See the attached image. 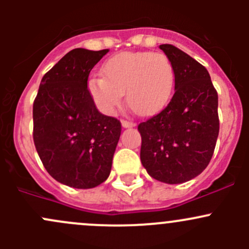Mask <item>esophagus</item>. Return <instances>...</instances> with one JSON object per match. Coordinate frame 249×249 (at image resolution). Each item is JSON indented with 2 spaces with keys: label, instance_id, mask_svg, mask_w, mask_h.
Instances as JSON below:
<instances>
[{
  "label": "esophagus",
  "instance_id": "1",
  "mask_svg": "<svg viewBox=\"0 0 249 249\" xmlns=\"http://www.w3.org/2000/svg\"><path fill=\"white\" fill-rule=\"evenodd\" d=\"M122 125H123V127H132V126H135V123L129 122V120H123Z\"/></svg>",
  "mask_w": 249,
  "mask_h": 249
}]
</instances>
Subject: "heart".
Masks as SVG:
<instances>
[{
  "label": "heart",
  "mask_w": 249,
  "mask_h": 249,
  "mask_svg": "<svg viewBox=\"0 0 249 249\" xmlns=\"http://www.w3.org/2000/svg\"><path fill=\"white\" fill-rule=\"evenodd\" d=\"M104 77H92L88 87L92 101L104 114L112 115L120 107L126 91L129 106L139 114L161 109L171 97L175 70L162 53H122L102 67Z\"/></svg>",
  "instance_id": "b5f03b06"
}]
</instances>
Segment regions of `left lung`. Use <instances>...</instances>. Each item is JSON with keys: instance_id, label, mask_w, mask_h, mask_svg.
Here are the masks:
<instances>
[{"instance_id": "left-lung-1", "label": "left lung", "mask_w": 249, "mask_h": 249, "mask_svg": "<svg viewBox=\"0 0 249 249\" xmlns=\"http://www.w3.org/2000/svg\"><path fill=\"white\" fill-rule=\"evenodd\" d=\"M160 49L175 70V94L160 113L139 125L141 161L150 177L178 184L196 177L212 159L219 134L218 94L200 62L172 44Z\"/></svg>"}]
</instances>
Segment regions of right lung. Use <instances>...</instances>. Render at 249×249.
<instances>
[{
	"label": "right lung",
	"mask_w": 249,
	"mask_h": 249,
	"mask_svg": "<svg viewBox=\"0 0 249 249\" xmlns=\"http://www.w3.org/2000/svg\"><path fill=\"white\" fill-rule=\"evenodd\" d=\"M108 49L76 48L49 70L34 101V142L46 170L77 189L108 178L122 132L117 118L99 112L88 89L92 67Z\"/></svg>",
	"instance_id": "add662e5"
}]
</instances>
